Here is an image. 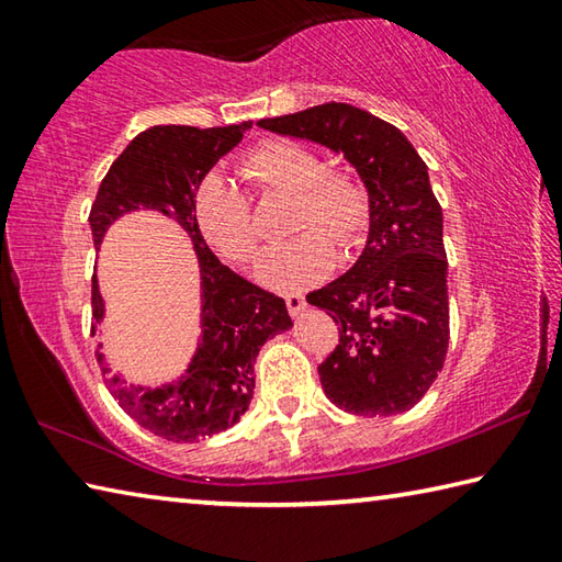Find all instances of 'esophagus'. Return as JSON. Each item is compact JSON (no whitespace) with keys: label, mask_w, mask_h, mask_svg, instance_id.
<instances>
[{"label":"esophagus","mask_w":562,"mask_h":562,"mask_svg":"<svg viewBox=\"0 0 562 562\" xmlns=\"http://www.w3.org/2000/svg\"><path fill=\"white\" fill-rule=\"evenodd\" d=\"M284 304H288V310H290L292 317H297V315H302L304 310H307V300H304L302 294H297V292L284 294Z\"/></svg>","instance_id":"34e87169"}]
</instances>
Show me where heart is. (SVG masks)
I'll list each match as a JSON object with an SVG mask.
<instances>
[{"instance_id": "1", "label": "heart", "mask_w": 562, "mask_h": 562, "mask_svg": "<svg viewBox=\"0 0 562 562\" xmlns=\"http://www.w3.org/2000/svg\"><path fill=\"white\" fill-rule=\"evenodd\" d=\"M247 180L265 193L292 195L284 223L300 233L265 252L258 278L274 292H302L317 284L335 265L339 250L359 240L367 223L364 186L345 170L327 168L325 158L307 144L290 138H265L240 160ZM195 217L217 252L233 262H250L260 250L262 233L245 190L221 173L207 176L195 195Z\"/></svg>"}]
</instances>
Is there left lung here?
<instances>
[{"label": "left lung", "instance_id": "8db88e82", "mask_svg": "<svg viewBox=\"0 0 562 562\" xmlns=\"http://www.w3.org/2000/svg\"><path fill=\"white\" fill-rule=\"evenodd\" d=\"M260 126L345 154L367 186L364 250L341 278L307 294L339 325L319 382L349 414L406 412L429 392L449 349L443 213L426 164L396 126L349 103H322Z\"/></svg>", "mask_w": 562, "mask_h": 562}]
</instances>
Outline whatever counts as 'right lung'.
Instances as JSON below:
<instances>
[{"mask_svg":"<svg viewBox=\"0 0 562 562\" xmlns=\"http://www.w3.org/2000/svg\"><path fill=\"white\" fill-rule=\"evenodd\" d=\"M247 128H252V121L223 128L154 126L138 133L113 160L91 205L89 223L97 247L121 215L158 211L183 227L198 255L203 337L186 374L156 389L126 384L119 374L106 376L109 392L133 422L176 443L207 439L240 422L255 389V357L270 337L292 327L284 300L217 260L198 227V188L207 170L240 144ZM91 307L93 322H101L97 274ZM99 361L103 364L101 351ZM103 374H109L106 364Z\"/></svg>","mask_w":562,"mask_h":562,"instance_id":"right-lung-1","label":"right lung"}]
</instances>
